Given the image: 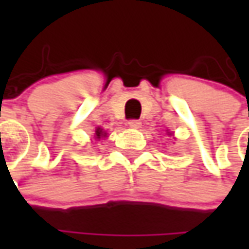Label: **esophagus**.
I'll use <instances>...</instances> for the list:
<instances>
[{"label": "esophagus", "mask_w": 249, "mask_h": 249, "mask_svg": "<svg viewBox=\"0 0 249 249\" xmlns=\"http://www.w3.org/2000/svg\"><path fill=\"white\" fill-rule=\"evenodd\" d=\"M127 124H129L130 127H133V129H140L141 127V122L137 119H131L127 122Z\"/></svg>", "instance_id": "obj_1"}]
</instances>
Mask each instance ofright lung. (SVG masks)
Returning a JSON list of instances; mask_svg holds the SVG:
<instances>
[{
    "instance_id": "right-lung-1",
    "label": "right lung",
    "mask_w": 249,
    "mask_h": 249,
    "mask_svg": "<svg viewBox=\"0 0 249 249\" xmlns=\"http://www.w3.org/2000/svg\"><path fill=\"white\" fill-rule=\"evenodd\" d=\"M105 136V133L102 131L101 129H97L95 130V139H101V137H104Z\"/></svg>"
}]
</instances>
